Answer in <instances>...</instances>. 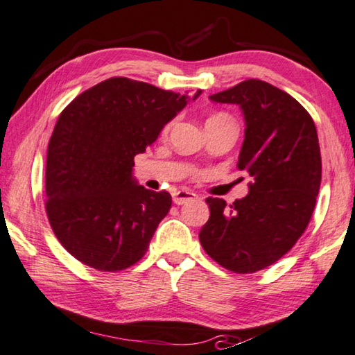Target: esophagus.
<instances>
[{"label": "esophagus", "instance_id": "obj_1", "mask_svg": "<svg viewBox=\"0 0 355 355\" xmlns=\"http://www.w3.org/2000/svg\"><path fill=\"white\" fill-rule=\"evenodd\" d=\"M196 198H198V196H196L194 193L187 191V189H180V191L173 194V202H175L177 205H183V204L189 202V200H194Z\"/></svg>", "mask_w": 355, "mask_h": 355}]
</instances>
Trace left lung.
Instances as JSON below:
<instances>
[{
  "instance_id": "obj_1",
  "label": "left lung",
  "mask_w": 355,
  "mask_h": 355,
  "mask_svg": "<svg viewBox=\"0 0 355 355\" xmlns=\"http://www.w3.org/2000/svg\"><path fill=\"white\" fill-rule=\"evenodd\" d=\"M239 105L245 135L237 167L250 175L248 194L226 209L209 198L210 218L199 241L210 258L247 274L282 258L308 226L322 178L314 121L287 92L247 79L209 97Z\"/></svg>"
}]
</instances>
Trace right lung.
I'll return each mask as SVG.
<instances>
[{"instance_id": "right-lung-1", "label": "right lung", "mask_w": 355, "mask_h": 355, "mask_svg": "<svg viewBox=\"0 0 355 355\" xmlns=\"http://www.w3.org/2000/svg\"><path fill=\"white\" fill-rule=\"evenodd\" d=\"M188 102L148 83L110 78L62 111L47 146L46 211L76 260L111 272L145 255L172 196L139 184L134 157Z\"/></svg>"}]
</instances>
